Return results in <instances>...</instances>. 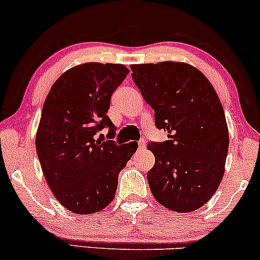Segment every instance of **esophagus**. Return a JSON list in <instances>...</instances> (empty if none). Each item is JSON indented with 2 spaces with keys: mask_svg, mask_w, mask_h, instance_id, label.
I'll use <instances>...</instances> for the list:
<instances>
[{
  "mask_svg": "<svg viewBox=\"0 0 260 260\" xmlns=\"http://www.w3.org/2000/svg\"><path fill=\"white\" fill-rule=\"evenodd\" d=\"M145 140L144 139H142V140H139L138 142V147H139V149H144L145 148Z\"/></svg>",
  "mask_w": 260,
  "mask_h": 260,
  "instance_id": "1",
  "label": "esophagus"
}]
</instances>
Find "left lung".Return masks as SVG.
<instances>
[{
  "label": "left lung",
  "mask_w": 260,
  "mask_h": 260,
  "mask_svg": "<svg viewBox=\"0 0 260 260\" xmlns=\"http://www.w3.org/2000/svg\"><path fill=\"white\" fill-rule=\"evenodd\" d=\"M132 78L153 107L155 124L168 131L150 143L155 165L147 177L154 198L177 213L197 210L213 197L225 172L229 129L215 89L183 62L132 64Z\"/></svg>",
  "instance_id": "1"
}]
</instances>
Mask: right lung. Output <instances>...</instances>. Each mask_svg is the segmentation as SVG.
<instances>
[{"mask_svg": "<svg viewBox=\"0 0 260 260\" xmlns=\"http://www.w3.org/2000/svg\"><path fill=\"white\" fill-rule=\"evenodd\" d=\"M123 64L89 62L66 71L53 83L41 112L37 153L53 196L74 214L96 213L115 198L118 174L138 144L96 139L116 127L106 115L113 91L123 82Z\"/></svg>", "mask_w": 260, "mask_h": 260, "instance_id": "add662e5", "label": "right lung"}]
</instances>
